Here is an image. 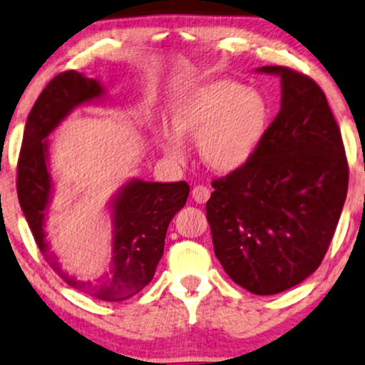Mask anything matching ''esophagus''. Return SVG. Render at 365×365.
Returning a JSON list of instances; mask_svg holds the SVG:
<instances>
[{
  "instance_id": "obj_1",
  "label": "esophagus",
  "mask_w": 365,
  "mask_h": 365,
  "mask_svg": "<svg viewBox=\"0 0 365 365\" xmlns=\"http://www.w3.org/2000/svg\"><path fill=\"white\" fill-rule=\"evenodd\" d=\"M191 195H192V200H195L196 203H206V201L210 200L211 191L206 186H196L195 190H192Z\"/></svg>"
}]
</instances>
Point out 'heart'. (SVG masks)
Segmentation results:
<instances>
[{
  "instance_id": "1",
  "label": "heart",
  "mask_w": 365,
  "mask_h": 365,
  "mask_svg": "<svg viewBox=\"0 0 365 365\" xmlns=\"http://www.w3.org/2000/svg\"><path fill=\"white\" fill-rule=\"evenodd\" d=\"M269 121V105L257 89L232 79H208L184 89L168 105V127L155 130L157 147L184 159L181 140H197L200 159L217 174H233L252 160Z\"/></svg>"
}]
</instances>
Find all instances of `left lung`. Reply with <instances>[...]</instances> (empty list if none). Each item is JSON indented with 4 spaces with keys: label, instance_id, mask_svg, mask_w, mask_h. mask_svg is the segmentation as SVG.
I'll return each instance as SVG.
<instances>
[{
    "label": "left lung",
    "instance_id": "obj_1",
    "mask_svg": "<svg viewBox=\"0 0 365 365\" xmlns=\"http://www.w3.org/2000/svg\"><path fill=\"white\" fill-rule=\"evenodd\" d=\"M281 110L245 168L213 181L215 255L233 282L277 294L317 271L339 223L349 165L339 125L313 79L281 66Z\"/></svg>",
    "mask_w": 365,
    "mask_h": 365
}]
</instances>
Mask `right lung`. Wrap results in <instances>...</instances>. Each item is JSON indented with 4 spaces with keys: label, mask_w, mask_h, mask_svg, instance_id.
Here are the masks:
<instances>
[{
    "label": "right lung",
    "mask_w": 365,
    "mask_h": 365,
    "mask_svg": "<svg viewBox=\"0 0 365 365\" xmlns=\"http://www.w3.org/2000/svg\"><path fill=\"white\" fill-rule=\"evenodd\" d=\"M106 91L98 79L66 71L40 93L26 120L18 159L16 190L30 230L51 267L74 289L103 301H123L142 291L155 274L164 254L168 227L186 205L187 182H148L130 179L108 203L111 218L110 271L98 281H79L62 269L51 250L45 220L53 196L48 135L76 108L105 100Z\"/></svg>",
    "instance_id": "obj_1"
}]
</instances>
